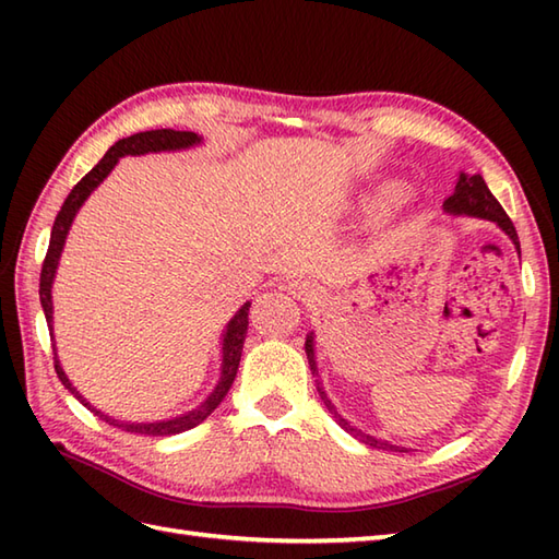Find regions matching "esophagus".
Masks as SVG:
<instances>
[{
	"mask_svg": "<svg viewBox=\"0 0 559 559\" xmlns=\"http://www.w3.org/2000/svg\"><path fill=\"white\" fill-rule=\"evenodd\" d=\"M290 293L295 295L298 300L305 302H319L324 298V290L319 288V283L310 281V278H295L290 281Z\"/></svg>",
	"mask_w": 559,
	"mask_h": 559,
	"instance_id": "esophagus-1",
	"label": "esophagus"
}]
</instances>
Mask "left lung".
<instances>
[{"mask_svg":"<svg viewBox=\"0 0 559 559\" xmlns=\"http://www.w3.org/2000/svg\"><path fill=\"white\" fill-rule=\"evenodd\" d=\"M444 211H447V213H454V216H461V213H466V216H476V218H485V221L497 223L509 237H512V242L516 245V252L521 254L519 235H516V228H514L512 218L507 216V211L500 206V201H497V199L492 197V192L488 189V185H485V180H483L480 175H466V173H461V175H459V182H456V187H454V194H451V197L444 201ZM305 353H307V360H310V370H312V374L317 377L314 336H312V334L307 336V341H305ZM317 391H319V396H322V401H324V406L329 408V413L336 418V423L343 427V430L350 432L355 439H360L362 444L372 447V449H384V451H411V449H406V447L389 444V442H384V439H377V437H372V435H367V432L358 430V427H353V425L336 411L334 403L329 401L326 391H324L322 386H319V382H317Z\"/></svg>","mask_w":559,"mask_h":559,"instance_id":"8db88e82","label":"left lung"}]
</instances>
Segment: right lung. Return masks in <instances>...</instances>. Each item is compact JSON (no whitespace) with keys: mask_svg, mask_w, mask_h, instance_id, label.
<instances>
[{"mask_svg":"<svg viewBox=\"0 0 559 559\" xmlns=\"http://www.w3.org/2000/svg\"><path fill=\"white\" fill-rule=\"evenodd\" d=\"M201 144V136H197L194 132H175V129H151V132H139L127 139H120L115 146H110V151L105 153L100 158V163L93 168L86 177H81V182H76V187L71 189L69 197L64 199L62 209H59L55 225H52V235H50V247H47V254L43 261V271H40V305L43 312L47 319V329H50V338H52V355H55V372L57 377L62 379V384L74 394L83 406H86L93 415H98L100 420H105L112 427H120L124 432H136V435H153V437H168V435H177L185 430H192L199 423H204L209 415L218 408V403L228 394V389L235 382L237 367H240V358H242V346H245V336H247V326H249V302L242 305V310L237 312L228 326L223 331V343H221V379L216 389L211 391L209 399L197 406L194 411L177 415V418L170 420H156V423H127V420H117L110 418V415L100 413L98 408H93L91 403L83 399L76 386L69 382V377L64 374L62 365H59L57 358V348H55V334H52V281L57 273V264L59 257H62L64 249V240L71 228V221H74L76 211L83 206V201L91 197L93 189H96L105 177L112 173V168L117 165L122 156H144V153H158V151H180V148H189Z\"/></svg>","mask_w":559,"mask_h":559,"instance_id":"obj_1","label":"right lung"}]
</instances>
